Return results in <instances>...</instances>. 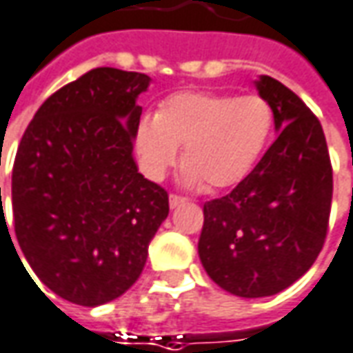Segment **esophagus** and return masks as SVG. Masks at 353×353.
<instances>
[{"label": "esophagus", "mask_w": 353, "mask_h": 353, "mask_svg": "<svg viewBox=\"0 0 353 353\" xmlns=\"http://www.w3.org/2000/svg\"><path fill=\"white\" fill-rule=\"evenodd\" d=\"M185 201H187L185 196L172 193V195H170V208H177V207H179V205H183Z\"/></svg>", "instance_id": "34e87169"}]
</instances>
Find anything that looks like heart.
Listing matches in <instances>:
<instances>
[{
	"instance_id": "b5f03b06",
	"label": "heart",
	"mask_w": 353,
	"mask_h": 353,
	"mask_svg": "<svg viewBox=\"0 0 353 353\" xmlns=\"http://www.w3.org/2000/svg\"><path fill=\"white\" fill-rule=\"evenodd\" d=\"M272 125V108L261 96L185 90L164 100L154 117L141 119L137 154L146 176L162 179L185 146L187 183L228 189L251 174Z\"/></svg>"
}]
</instances>
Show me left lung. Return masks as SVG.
<instances>
[{
	"label": "left lung",
	"mask_w": 353,
	"mask_h": 353,
	"mask_svg": "<svg viewBox=\"0 0 353 353\" xmlns=\"http://www.w3.org/2000/svg\"><path fill=\"white\" fill-rule=\"evenodd\" d=\"M274 116L276 141L226 196L203 207L199 257L222 290L274 296L307 272L328 230L332 166L319 119L268 75L255 81Z\"/></svg>",
	"instance_id": "8db88e82"
}]
</instances>
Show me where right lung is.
<instances>
[{
	"instance_id": "right-lung-1",
	"label": "right lung",
	"mask_w": 353,
	"mask_h": 353,
	"mask_svg": "<svg viewBox=\"0 0 353 353\" xmlns=\"http://www.w3.org/2000/svg\"><path fill=\"white\" fill-rule=\"evenodd\" d=\"M148 85L145 73L92 69L38 108L17 150V241L40 282L77 305L125 294L170 212L166 191L133 160Z\"/></svg>"
}]
</instances>
